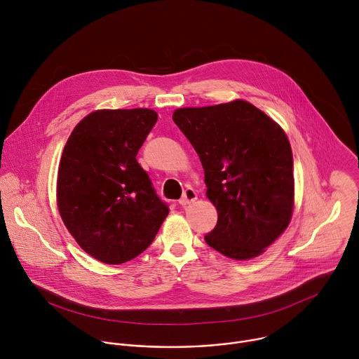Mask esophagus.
Masks as SVG:
<instances>
[{"mask_svg":"<svg viewBox=\"0 0 359 359\" xmlns=\"http://www.w3.org/2000/svg\"><path fill=\"white\" fill-rule=\"evenodd\" d=\"M194 200H197L196 191H194L193 189H186L184 193H183V197L179 200V204H180V206L184 208V206H187V204L193 203Z\"/></svg>","mask_w":359,"mask_h":359,"instance_id":"esophagus-1","label":"esophagus"}]
</instances>
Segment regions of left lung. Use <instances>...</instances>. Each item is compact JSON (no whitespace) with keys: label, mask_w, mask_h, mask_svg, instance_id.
I'll return each instance as SVG.
<instances>
[{"label":"left lung","mask_w":359,"mask_h":359,"mask_svg":"<svg viewBox=\"0 0 359 359\" xmlns=\"http://www.w3.org/2000/svg\"><path fill=\"white\" fill-rule=\"evenodd\" d=\"M173 121L204 169L217 210L206 243L233 260L263 254L288 227L294 210L292 153L284 129L243 99L179 108Z\"/></svg>","instance_id":"left-lung-1"}]
</instances>
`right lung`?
<instances>
[{
    "label": "right lung",
    "mask_w": 359,
    "mask_h": 359,
    "mask_svg": "<svg viewBox=\"0 0 359 359\" xmlns=\"http://www.w3.org/2000/svg\"><path fill=\"white\" fill-rule=\"evenodd\" d=\"M153 109H97L69 135L58 166L60 216L90 257L133 260L155 240L169 215L136 155L155 126Z\"/></svg>",
    "instance_id": "right-lung-1"
}]
</instances>
